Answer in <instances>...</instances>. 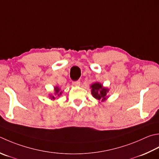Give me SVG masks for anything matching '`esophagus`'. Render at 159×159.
Listing matches in <instances>:
<instances>
[{
	"mask_svg": "<svg viewBox=\"0 0 159 159\" xmlns=\"http://www.w3.org/2000/svg\"><path fill=\"white\" fill-rule=\"evenodd\" d=\"M72 84L74 86H79L80 85V80H76V81H74Z\"/></svg>",
	"mask_w": 159,
	"mask_h": 159,
	"instance_id": "esophagus-1",
	"label": "esophagus"
}]
</instances>
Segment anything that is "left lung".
<instances>
[{
	"label": "left lung",
	"mask_w": 159,
	"mask_h": 159,
	"mask_svg": "<svg viewBox=\"0 0 159 159\" xmlns=\"http://www.w3.org/2000/svg\"><path fill=\"white\" fill-rule=\"evenodd\" d=\"M90 88H91V94L93 97L97 99L98 101L104 102L107 100L109 96L107 94L110 91V89L104 87L102 84L98 82H95L92 84Z\"/></svg>",
	"instance_id": "1"
}]
</instances>
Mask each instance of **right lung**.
<instances>
[{"label":"right lung","instance_id":"add662e5","mask_svg":"<svg viewBox=\"0 0 159 159\" xmlns=\"http://www.w3.org/2000/svg\"><path fill=\"white\" fill-rule=\"evenodd\" d=\"M62 92H61V89L59 88L58 86H55L54 87V94H49V98H50L51 100L54 101L57 97H59V96H60L62 94Z\"/></svg>","mask_w":159,"mask_h":159}]
</instances>
